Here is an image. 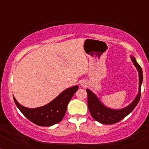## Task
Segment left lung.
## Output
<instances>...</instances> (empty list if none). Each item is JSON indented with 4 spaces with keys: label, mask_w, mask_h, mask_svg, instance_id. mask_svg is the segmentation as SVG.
Listing matches in <instances>:
<instances>
[{
    "label": "left lung",
    "mask_w": 149,
    "mask_h": 149,
    "mask_svg": "<svg viewBox=\"0 0 149 149\" xmlns=\"http://www.w3.org/2000/svg\"><path fill=\"white\" fill-rule=\"evenodd\" d=\"M132 61L133 62L134 66L136 67L139 74V91L138 95L134 99V100L127 107L122 109L114 110L105 107L102 104L96 95L92 91L87 89V105H88L89 111L91 116L95 121L102 124H114L117 123L124 119L126 116L129 115L133 110L135 109L136 105L139 102L140 99V91H141V85L143 80V74L142 70L136 59L131 56Z\"/></svg>",
    "instance_id": "1"
}]
</instances>
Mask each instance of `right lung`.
Instances as JSON below:
<instances>
[{"mask_svg":"<svg viewBox=\"0 0 149 149\" xmlns=\"http://www.w3.org/2000/svg\"><path fill=\"white\" fill-rule=\"evenodd\" d=\"M78 88V85L70 87L47 104L36 109L24 107L17 102L15 97L13 100L22 113L32 123L39 126H52L62 121L66 112L67 106Z\"/></svg>","mask_w":149,"mask_h":149,"instance_id":"add662e5","label":"right lung"}]
</instances>
